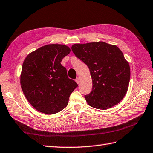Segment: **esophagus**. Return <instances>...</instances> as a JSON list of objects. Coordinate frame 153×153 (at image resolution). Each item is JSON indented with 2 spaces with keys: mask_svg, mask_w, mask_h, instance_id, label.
Wrapping results in <instances>:
<instances>
[{
  "mask_svg": "<svg viewBox=\"0 0 153 153\" xmlns=\"http://www.w3.org/2000/svg\"><path fill=\"white\" fill-rule=\"evenodd\" d=\"M76 82H77V84H79V83H80V82H81L80 78H79V77H77V78H76Z\"/></svg>",
  "mask_w": 153,
  "mask_h": 153,
  "instance_id": "34e87169",
  "label": "esophagus"
}]
</instances>
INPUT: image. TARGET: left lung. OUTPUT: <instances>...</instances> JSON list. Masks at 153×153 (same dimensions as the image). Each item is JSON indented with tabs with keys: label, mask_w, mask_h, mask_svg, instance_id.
<instances>
[{
	"label": "left lung",
	"mask_w": 153,
	"mask_h": 153,
	"mask_svg": "<svg viewBox=\"0 0 153 153\" xmlns=\"http://www.w3.org/2000/svg\"><path fill=\"white\" fill-rule=\"evenodd\" d=\"M72 51L88 67L92 90L85 96L91 107L106 110L124 97L130 80V67L119 47L104 42L76 43Z\"/></svg>",
	"instance_id": "1"
}]
</instances>
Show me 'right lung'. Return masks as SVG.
Returning <instances> with one entry per match:
<instances>
[{"mask_svg":"<svg viewBox=\"0 0 153 153\" xmlns=\"http://www.w3.org/2000/svg\"><path fill=\"white\" fill-rule=\"evenodd\" d=\"M71 49L62 44H49L29 54L24 61L20 85L29 102L47 115L58 113L68 105L77 84L69 79L61 62Z\"/></svg>","mask_w":153,"mask_h":153,"instance_id":"right-lung-1","label":"right lung"}]
</instances>
